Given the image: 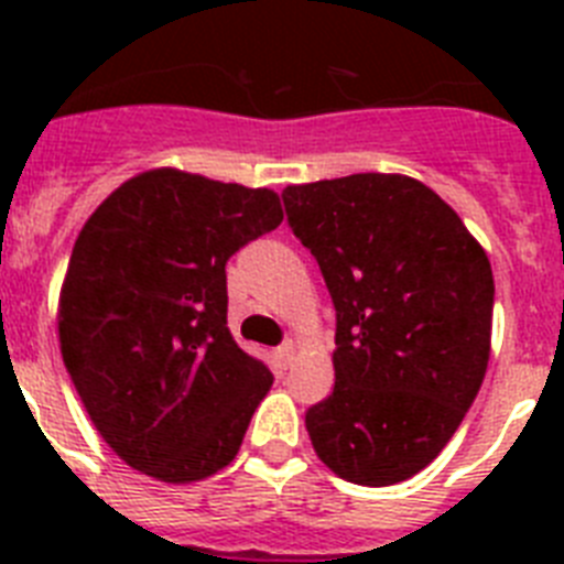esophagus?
Wrapping results in <instances>:
<instances>
[{
  "instance_id": "34e87169",
  "label": "esophagus",
  "mask_w": 564,
  "mask_h": 564,
  "mask_svg": "<svg viewBox=\"0 0 564 564\" xmlns=\"http://www.w3.org/2000/svg\"><path fill=\"white\" fill-rule=\"evenodd\" d=\"M293 356H296V344L293 341H285L282 347H276V350H273V358H276V364L282 367V370H285V367H291Z\"/></svg>"
}]
</instances>
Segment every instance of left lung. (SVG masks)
<instances>
[{
    "label": "left lung",
    "instance_id": "1",
    "mask_svg": "<svg viewBox=\"0 0 564 564\" xmlns=\"http://www.w3.org/2000/svg\"><path fill=\"white\" fill-rule=\"evenodd\" d=\"M282 200L336 307V383L305 415L313 449L358 486L410 480L449 443L486 376V251L406 174L288 186Z\"/></svg>",
    "mask_w": 564,
    "mask_h": 564
}]
</instances>
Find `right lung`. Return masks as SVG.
I'll use <instances>...</instances> for the list:
<instances>
[{
  "label": "right lung",
  "instance_id": "obj_1",
  "mask_svg": "<svg viewBox=\"0 0 564 564\" xmlns=\"http://www.w3.org/2000/svg\"><path fill=\"white\" fill-rule=\"evenodd\" d=\"M282 223L279 194L149 169L78 234L58 341L89 421L127 466L163 482L237 457L273 376L228 330L226 262Z\"/></svg>",
  "mask_w": 564,
  "mask_h": 564
}]
</instances>
